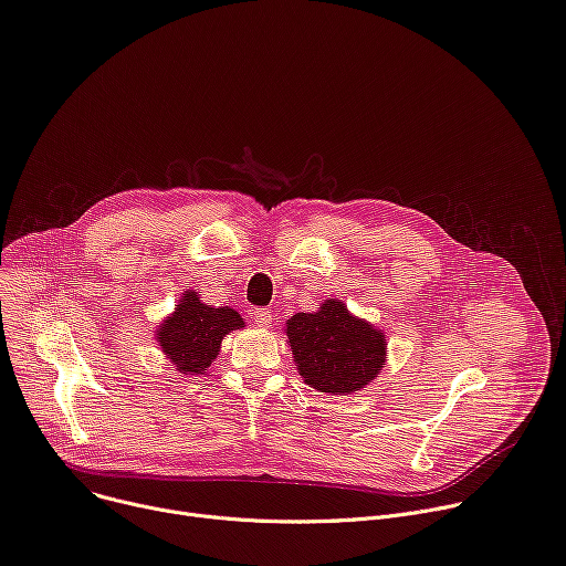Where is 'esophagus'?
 <instances>
[{
  "label": "esophagus",
  "mask_w": 566,
  "mask_h": 566,
  "mask_svg": "<svg viewBox=\"0 0 566 566\" xmlns=\"http://www.w3.org/2000/svg\"><path fill=\"white\" fill-rule=\"evenodd\" d=\"M251 319H254L261 328H270L272 312L268 307H254V310H251Z\"/></svg>",
  "instance_id": "obj_1"
}]
</instances>
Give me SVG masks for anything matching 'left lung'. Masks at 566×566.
Here are the masks:
<instances>
[{
    "label": "left lung",
    "instance_id": "left-lung-1",
    "mask_svg": "<svg viewBox=\"0 0 566 566\" xmlns=\"http://www.w3.org/2000/svg\"><path fill=\"white\" fill-rule=\"evenodd\" d=\"M285 333L305 385L331 396L364 389L387 357L385 333L353 317L337 298L324 301L317 312H296Z\"/></svg>",
    "mask_w": 566,
    "mask_h": 566
}]
</instances>
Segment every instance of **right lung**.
Segmentation results:
<instances>
[{
	"instance_id": "right-lung-1",
	"label": "right lung",
	"mask_w": 566,
	"mask_h": 566,
	"mask_svg": "<svg viewBox=\"0 0 566 566\" xmlns=\"http://www.w3.org/2000/svg\"><path fill=\"white\" fill-rule=\"evenodd\" d=\"M238 328H244V322L233 307H211L200 301L198 292L188 290L157 328V342L179 373L205 375L220 355L224 335Z\"/></svg>"
}]
</instances>
